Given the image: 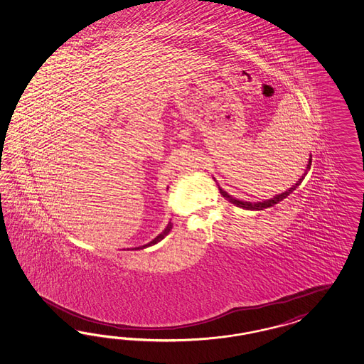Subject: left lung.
<instances>
[{"label": "left lung", "instance_id": "left-lung-1", "mask_svg": "<svg viewBox=\"0 0 364 364\" xmlns=\"http://www.w3.org/2000/svg\"><path fill=\"white\" fill-rule=\"evenodd\" d=\"M311 166V158H310V161H309V165H307V168H310ZM306 174H307V170H306V173L299 178V181L294 185V186L290 187V190H287V191H284V193H282L279 196H277V197L272 198V199H269V200H263V202H258V203H251V202H242V200H238V199H235V198L230 197L228 193H225L220 187H219V191H220V194L223 196L225 198H229L230 202L231 203H234V205H237L238 208H246V210H263V208H271V206H274L275 203H278V202H281L283 200L284 198L289 197L291 193L296 188V187L299 186L301 183V181L304 179L306 177Z\"/></svg>", "mask_w": 364, "mask_h": 364}]
</instances>
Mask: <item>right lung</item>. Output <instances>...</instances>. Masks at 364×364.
Masks as SVG:
<instances>
[{
  "instance_id": "add662e5",
  "label": "right lung",
  "mask_w": 364,
  "mask_h": 364,
  "mask_svg": "<svg viewBox=\"0 0 364 364\" xmlns=\"http://www.w3.org/2000/svg\"><path fill=\"white\" fill-rule=\"evenodd\" d=\"M170 230H171V222L167 225L166 229L164 230L156 238L153 239L150 243H147V245H145V246H142V247H135V250H139V249H145V247H149V246H151V245H156V243H158L159 240H162V239L165 238L166 237L167 234L170 232Z\"/></svg>"
}]
</instances>
